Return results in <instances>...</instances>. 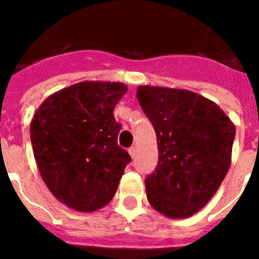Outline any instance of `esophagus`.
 Wrapping results in <instances>:
<instances>
[{"label": "esophagus", "instance_id": "obj_1", "mask_svg": "<svg viewBox=\"0 0 259 259\" xmlns=\"http://www.w3.org/2000/svg\"><path fill=\"white\" fill-rule=\"evenodd\" d=\"M128 153H130V155H131L132 158H135V155H137V147H130V150H128Z\"/></svg>", "mask_w": 259, "mask_h": 259}]
</instances>
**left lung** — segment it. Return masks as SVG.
<instances>
[{"mask_svg":"<svg viewBox=\"0 0 259 259\" xmlns=\"http://www.w3.org/2000/svg\"><path fill=\"white\" fill-rule=\"evenodd\" d=\"M137 97L158 142V165L145 180L147 199L166 217H190L228 172L235 125L219 105L192 91L139 85Z\"/></svg>","mask_w":259,"mask_h":259,"instance_id":"obj_1","label":"left lung"}]
</instances>
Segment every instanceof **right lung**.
Masks as SVG:
<instances>
[{"mask_svg":"<svg viewBox=\"0 0 259 259\" xmlns=\"http://www.w3.org/2000/svg\"><path fill=\"white\" fill-rule=\"evenodd\" d=\"M127 85L81 81L54 93L30 125L40 176L58 201L94 211L112 201L131 157L117 145L113 110Z\"/></svg>","mask_w":259,"mask_h":259,"instance_id":"obj_1","label":"right lung"}]
</instances>
